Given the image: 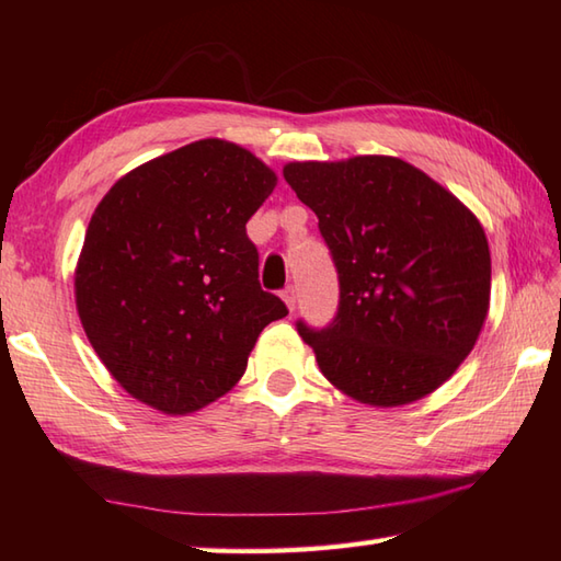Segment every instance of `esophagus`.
I'll return each instance as SVG.
<instances>
[{
	"label": "esophagus",
	"instance_id": "1",
	"mask_svg": "<svg viewBox=\"0 0 561 561\" xmlns=\"http://www.w3.org/2000/svg\"><path fill=\"white\" fill-rule=\"evenodd\" d=\"M282 299H284V304H287L289 311L294 313V308H296V289H294V287L284 289V291H282Z\"/></svg>",
	"mask_w": 561,
	"mask_h": 561
}]
</instances>
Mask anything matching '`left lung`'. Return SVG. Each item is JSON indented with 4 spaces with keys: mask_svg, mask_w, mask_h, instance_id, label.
Wrapping results in <instances>:
<instances>
[{
    "mask_svg": "<svg viewBox=\"0 0 561 561\" xmlns=\"http://www.w3.org/2000/svg\"><path fill=\"white\" fill-rule=\"evenodd\" d=\"M284 178L316 211L337 267L332 323H296L320 371L376 408L434 392L490 311L492 257L478 217L396 157L287 163Z\"/></svg>",
    "mask_w": 561,
    "mask_h": 561,
    "instance_id": "1",
    "label": "left lung"
}]
</instances>
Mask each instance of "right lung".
<instances>
[{"mask_svg": "<svg viewBox=\"0 0 561 561\" xmlns=\"http://www.w3.org/2000/svg\"><path fill=\"white\" fill-rule=\"evenodd\" d=\"M277 175L248 149L199 139L117 181L75 274L83 332L129 396L187 414L229 392L287 306L257 282L245 224Z\"/></svg>", "mask_w": 561, "mask_h": 561, "instance_id": "1", "label": "right lung"}]
</instances>
